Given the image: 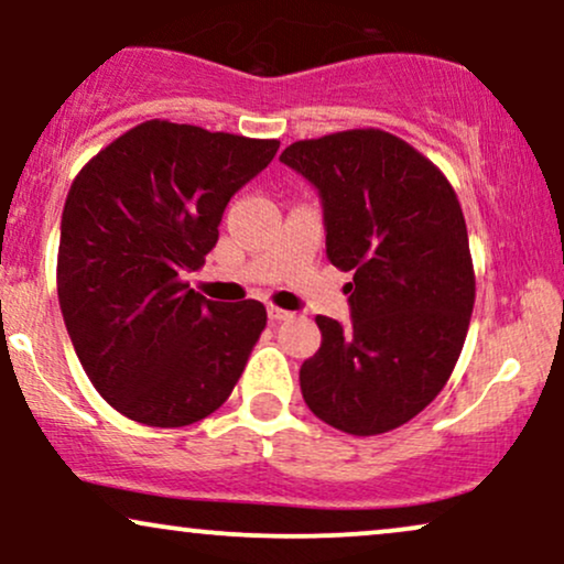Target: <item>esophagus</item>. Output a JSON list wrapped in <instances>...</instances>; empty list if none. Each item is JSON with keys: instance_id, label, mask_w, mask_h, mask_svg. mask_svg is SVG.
Wrapping results in <instances>:
<instances>
[{"instance_id": "1", "label": "esophagus", "mask_w": 564, "mask_h": 564, "mask_svg": "<svg viewBox=\"0 0 564 564\" xmlns=\"http://www.w3.org/2000/svg\"><path fill=\"white\" fill-rule=\"evenodd\" d=\"M268 318L270 321H289L291 318V313H289V310H281V307H273V304H270V307H268Z\"/></svg>"}]
</instances>
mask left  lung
I'll return each instance as SVG.
<instances>
[{
  "instance_id": "obj_1",
  "label": "left lung",
  "mask_w": 564,
  "mask_h": 564,
  "mask_svg": "<svg viewBox=\"0 0 564 564\" xmlns=\"http://www.w3.org/2000/svg\"><path fill=\"white\" fill-rule=\"evenodd\" d=\"M281 161L318 191L326 257L352 281L349 326L318 315L300 368L304 403L349 435L411 422L467 339L475 273L462 206L443 172L381 129L300 140Z\"/></svg>"
}]
</instances>
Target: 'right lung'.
<instances>
[{
    "instance_id": "add662e5",
    "label": "right lung",
    "mask_w": 564,
    "mask_h": 564,
    "mask_svg": "<svg viewBox=\"0 0 564 564\" xmlns=\"http://www.w3.org/2000/svg\"><path fill=\"white\" fill-rule=\"evenodd\" d=\"M278 145L153 119L70 185L57 300L89 381L132 422H200L243 373L268 323L264 304L212 302L183 275L215 249L228 200Z\"/></svg>"
}]
</instances>
